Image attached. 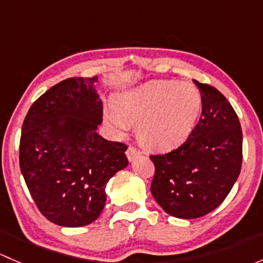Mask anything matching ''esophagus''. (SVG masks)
Segmentation results:
<instances>
[{
    "label": "esophagus",
    "mask_w": 263,
    "mask_h": 263,
    "mask_svg": "<svg viewBox=\"0 0 263 263\" xmlns=\"http://www.w3.org/2000/svg\"><path fill=\"white\" fill-rule=\"evenodd\" d=\"M142 155V151L140 150V148L132 146V145H129L128 146V150H127V156H128L129 161L135 160L136 158H139V156Z\"/></svg>",
    "instance_id": "1"
}]
</instances>
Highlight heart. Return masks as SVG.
<instances>
[{
  "label": "heart",
  "instance_id": "1",
  "mask_svg": "<svg viewBox=\"0 0 263 263\" xmlns=\"http://www.w3.org/2000/svg\"><path fill=\"white\" fill-rule=\"evenodd\" d=\"M201 109L202 95L193 85L150 81L121 95L108 121L119 131L139 126V139L145 146L169 150L190 136Z\"/></svg>",
  "mask_w": 263,
  "mask_h": 263
}]
</instances>
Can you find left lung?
Wrapping results in <instances>:
<instances>
[{"mask_svg":"<svg viewBox=\"0 0 263 263\" xmlns=\"http://www.w3.org/2000/svg\"><path fill=\"white\" fill-rule=\"evenodd\" d=\"M202 95L198 123L171 153L150 155L151 193L166 214L196 219L215 210L239 177L243 136L239 119L217 89L195 80Z\"/></svg>","mask_w":263,"mask_h":263,"instance_id":"8db88e82","label":"left lung"}]
</instances>
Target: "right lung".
Returning <instances> with one entry per match:
<instances>
[{"label":"right lung","instance_id":"right-lung-1","mask_svg":"<svg viewBox=\"0 0 263 263\" xmlns=\"http://www.w3.org/2000/svg\"><path fill=\"white\" fill-rule=\"evenodd\" d=\"M94 78H71L39 97L24 119L20 169L42 214L61 227H84L104 209L105 185L128 164L127 145L97 132L103 104Z\"/></svg>","mask_w":263,"mask_h":263}]
</instances>
